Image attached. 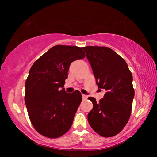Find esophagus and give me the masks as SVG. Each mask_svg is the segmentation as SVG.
<instances>
[{
	"mask_svg": "<svg viewBox=\"0 0 157 157\" xmlns=\"http://www.w3.org/2000/svg\"><path fill=\"white\" fill-rule=\"evenodd\" d=\"M82 98H83L84 100H86V98H87V96L86 95H84V94H82Z\"/></svg>",
	"mask_w": 157,
	"mask_h": 157,
	"instance_id": "obj_1",
	"label": "esophagus"
}]
</instances>
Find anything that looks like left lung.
Returning a JSON list of instances; mask_svg holds the SVG:
<instances>
[{"label": "left lung", "mask_w": 157, "mask_h": 157, "mask_svg": "<svg viewBox=\"0 0 157 157\" xmlns=\"http://www.w3.org/2000/svg\"><path fill=\"white\" fill-rule=\"evenodd\" d=\"M86 54L99 89H105L104 98L93 102L88 121L94 131L103 137L120 133L132 112L134 89L132 74L125 61L112 49L104 46L82 48Z\"/></svg>", "instance_id": "left-lung-1"}]
</instances>
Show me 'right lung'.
I'll return each instance as SVG.
<instances>
[{"label":"right lung","instance_id":"1","mask_svg":"<svg viewBox=\"0 0 157 157\" xmlns=\"http://www.w3.org/2000/svg\"><path fill=\"white\" fill-rule=\"evenodd\" d=\"M84 57L81 48L57 45L41 55L30 69L25 102L32 124L43 136L59 138L72 125L82 97L78 90L67 94L63 86L71 63Z\"/></svg>","mask_w":157,"mask_h":157}]
</instances>
